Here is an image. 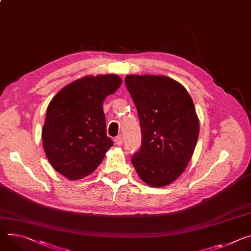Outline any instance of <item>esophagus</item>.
<instances>
[{
  "instance_id": "34e87169",
  "label": "esophagus",
  "mask_w": 251,
  "mask_h": 251,
  "mask_svg": "<svg viewBox=\"0 0 251 251\" xmlns=\"http://www.w3.org/2000/svg\"><path fill=\"white\" fill-rule=\"evenodd\" d=\"M114 141H115V144H117V145H121L122 143H123V137L121 135H119V136H117V137L114 139Z\"/></svg>"
}]
</instances>
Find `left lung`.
<instances>
[{"label": "left lung", "instance_id": "obj_1", "mask_svg": "<svg viewBox=\"0 0 251 251\" xmlns=\"http://www.w3.org/2000/svg\"><path fill=\"white\" fill-rule=\"evenodd\" d=\"M125 84L137 108L142 143L132 159L139 177L152 187L171 184L193 155L199 120L187 90L156 75H127Z\"/></svg>", "mask_w": 251, "mask_h": 251}]
</instances>
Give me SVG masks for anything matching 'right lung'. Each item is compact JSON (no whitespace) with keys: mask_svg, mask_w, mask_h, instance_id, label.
<instances>
[{"mask_svg":"<svg viewBox=\"0 0 251 251\" xmlns=\"http://www.w3.org/2000/svg\"><path fill=\"white\" fill-rule=\"evenodd\" d=\"M121 84L115 74L85 76L61 89L49 103L43 147L52 167L69 180L92 173L113 146L103 102Z\"/></svg>","mask_w":251,"mask_h":251,"instance_id":"obj_1","label":"right lung"}]
</instances>
